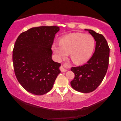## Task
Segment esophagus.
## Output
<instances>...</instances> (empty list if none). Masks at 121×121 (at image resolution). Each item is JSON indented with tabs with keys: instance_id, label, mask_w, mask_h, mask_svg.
I'll return each instance as SVG.
<instances>
[{
	"instance_id": "esophagus-1",
	"label": "esophagus",
	"mask_w": 121,
	"mask_h": 121,
	"mask_svg": "<svg viewBox=\"0 0 121 121\" xmlns=\"http://www.w3.org/2000/svg\"><path fill=\"white\" fill-rule=\"evenodd\" d=\"M67 67H68V64L67 63H64V64H63L62 65L60 66V70L62 72H65L67 71V69H66V68H67Z\"/></svg>"
}]
</instances>
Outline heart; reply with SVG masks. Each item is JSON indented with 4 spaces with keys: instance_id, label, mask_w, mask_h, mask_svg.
<instances>
[{
    "instance_id": "b5f03b06",
    "label": "heart",
    "mask_w": 121,
    "mask_h": 121,
    "mask_svg": "<svg viewBox=\"0 0 121 121\" xmlns=\"http://www.w3.org/2000/svg\"><path fill=\"white\" fill-rule=\"evenodd\" d=\"M95 46V39L91 35L73 33L62 37L59 43L53 44L52 50L59 60L65 58L70 53L73 62L81 64L90 58Z\"/></svg>"
}]
</instances>
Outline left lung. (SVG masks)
<instances>
[{
	"instance_id": "1",
	"label": "left lung",
	"mask_w": 121,
	"mask_h": 121,
	"mask_svg": "<svg viewBox=\"0 0 121 121\" xmlns=\"http://www.w3.org/2000/svg\"><path fill=\"white\" fill-rule=\"evenodd\" d=\"M86 30L89 31L96 41L95 52L86 63L71 68L75 77L71 81L70 84L77 91L89 93L97 89L106 74L108 67L110 48L102 35L91 30Z\"/></svg>"
}]
</instances>
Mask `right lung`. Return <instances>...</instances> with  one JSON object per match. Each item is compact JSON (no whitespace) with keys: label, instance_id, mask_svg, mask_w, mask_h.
I'll return each mask as SVG.
<instances>
[{"label":"right lung","instance_id":"obj_1","mask_svg":"<svg viewBox=\"0 0 121 121\" xmlns=\"http://www.w3.org/2000/svg\"><path fill=\"white\" fill-rule=\"evenodd\" d=\"M58 26L33 27L21 33L13 51L15 74L30 93L44 95L52 89L60 73V63L52 60V44Z\"/></svg>","mask_w":121,"mask_h":121}]
</instances>
